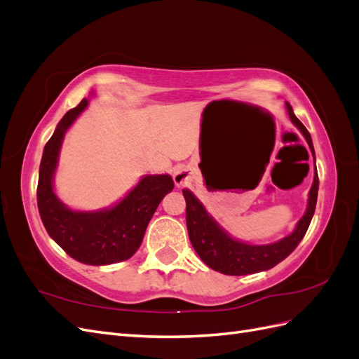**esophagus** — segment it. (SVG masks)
Wrapping results in <instances>:
<instances>
[{"label":"esophagus","mask_w":359,"mask_h":359,"mask_svg":"<svg viewBox=\"0 0 359 359\" xmlns=\"http://www.w3.org/2000/svg\"><path fill=\"white\" fill-rule=\"evenodd\" d=\"M173 181L177 187H184L191 182V172L187 168H178L173 173Z\"/></svg>","instance_id":"esophagus-1"}]
</instances>
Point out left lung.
Listing matches in <instances>:
<instances>
[{
  "label": "left lung",
  "mask_w": 359,
  "mask_h": 359,
  "mask_svg": "<svg viewBox=\"0 0 359 359\" xmlns=\"http://www.w3.org/2000/svg\"><path fill=\"white\" fill-rule=\"evenodd\" d=\"M286 109L290 121L298 127L299 132L306 137L314 157V148L309 130L304 127V124L293 114L289 103H286ZM314 166H316V160H314ZM318 190L319 177L316 170L314 172L311 190L309 193L307 211L298 222L295 231L283 238V240L266 245H252L233 240L214 222L211 215H208L203 205L190 190H182L187 205L186 222L191 245L206 265L226 276H245L273 268L280 264L281 260L286 259L298 247L304 235H306L314 210H316Z\"/></svg>",
  "instance_id": "obj_1"
}]
</instances>
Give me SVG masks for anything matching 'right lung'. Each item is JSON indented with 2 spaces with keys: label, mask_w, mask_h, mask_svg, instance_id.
I'll use <instances>...</instances> for the list:
<instances>
[{
  "label": "right lung",
  "mask_w": 359,
  "mask_h": 359,
  "mask_svg": "<svg viewBox=\"0 0 359 359\" xmlns=\"http://www.w3.org/2000/svg\"><path fill=\"white\" fill-rule=\"evenodd\" d=\"M88 106L83 99L58 123L43 149L37 184V206L49 236L69 256L86 265H109L132 257L142 244L158 203L173 189L169 175H147L109 210L73 211L53 193V173L67 128Z\"/></svg>",
  "instance_id": "add662e5"
}]
</instances>
